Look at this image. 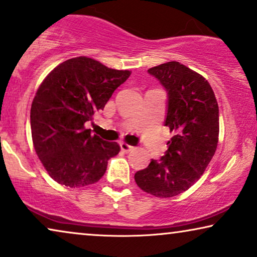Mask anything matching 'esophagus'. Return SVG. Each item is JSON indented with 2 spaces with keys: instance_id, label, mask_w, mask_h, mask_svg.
<instances>
[{
  "instance_id": "obj_1",
  "label": "esophagus",
  "mask_w": 257,
  "mask_h": 257,
  "mask_svg": "<svg viewBox=\"0 0 257 257\" xmlns=\"http://www.w3.org/2000/svg\"><path fill=\"white\" fill-rule=\"evenodd\" d=\"M119 147H121V149L123 150V152H126V153L134 149V147L128 145V143H125V142H119Z\"/></svg>"
}]
</instances>
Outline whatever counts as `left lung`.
<instances>
[{
	"mask_svg": "<svg viewBox=\"0 0 257 257\" xmlns=\"http://www.w3.org/2000/svg\"><path fill=\"white\" fill-rule=\"evenodd\" d=\"M168 94L166 124L173 133L160 160L135 174L143 191L156 197L176 196L202 176L218 142V105L209 82L184 64L172 61L153 67Z\"/></svg>",
	"mask_w": 257,
	"mask_h": 257,
	"instance_id": "left-lung-1",
	"label": "left lung"
}]
</instances>
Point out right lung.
<instances>
[{"mask_svg": "<svg viewBox=\"0 0 257 257\" xmlns=\"http://www.w3.org/2000/svg\"><path fill=\"white\" fill-rule=\"evenodd\" d=\"M131 74L80 56L59 64L41 83L30 109L32 138L37 156L57 183L80 188L104 175L119 146L91 135L84 124L103 110Z\"/></svg>", "mask_w": 257, "mask_h": 257, "instance_id": "right-lung-1", "label": "right lung"}]
</instances>
